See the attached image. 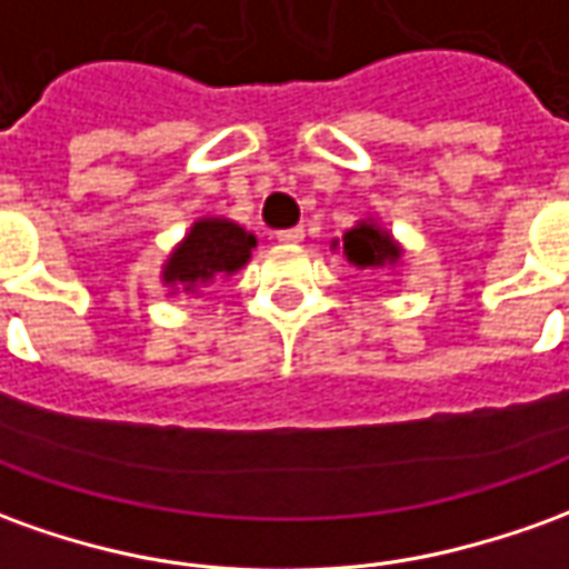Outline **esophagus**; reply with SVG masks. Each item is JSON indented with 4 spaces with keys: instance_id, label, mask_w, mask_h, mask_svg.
Returning a JSON list of instances; mask_svg holds the SVG:
<instances>
[{
    "instance_id": "esophagus-1",
    "label": "esophagus",
    "mask_w": 569,
    "mask_h": 569,
    "mask_svg": "<svg viewBox=\"0 0 569 569\" xmlns=\"http://www.w3.org/2000/svg\"><path fill=\"white\" fill-rule=\"evenodd\" d=\"M277 240H280V243H301V240H305V228L277 230Z\"/></svg>"
}]
</instances>
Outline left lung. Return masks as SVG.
I'll use <instances>...</instances> for the list:
<instances>
[{
	"label": "left lung",
	"instance_id": "8db88e82",
	"mask_svg": "<svg viewBox=\"0 0 569 569\" xmlns=\"http://www.w3.org/2000/svg\"><path fill=\"white\" fill-rule=\"evenodd\" d=\"M341 252L360 271H376L385 264H397L400 261V246L391 240L388 230L376 228L372 221H360L341 237Z\"/></svg>",
	"mask_w": 569,
	"mask_h": 569
}]
</instances>
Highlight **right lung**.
<instances>
[{"label": "right lung", "mask_w": 569, "mask_h": 569, "mask_svg": "<svg viewBox=\"0 0 569 569\" xmlns=\"http://www.w3.org/2000/svg\"><path fill=\"white\" fill-rule=\"evenodd\" d=\"M252 246H256V237L246 233L240 224L224 221V218H202L166 261L162 280L169 286H184V289L224 280L249 261Z\"/></svg>", "instance_id": "right-lung-1"}]
</instances>
